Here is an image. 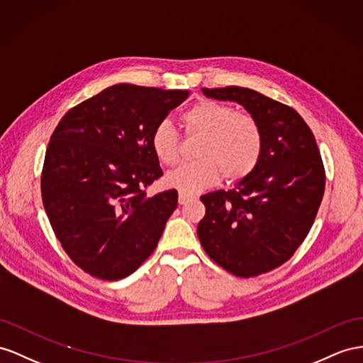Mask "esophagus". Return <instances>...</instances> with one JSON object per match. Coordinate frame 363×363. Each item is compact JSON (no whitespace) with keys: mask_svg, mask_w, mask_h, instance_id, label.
Wrapping results in <instances>:
<instances>
[{"mask_svg":"<svg viewBox=\"0 0 363 363\" xmlns=\"http://www.w3.org/2000/svg\"><path fill=\"white\" fill-rule=\"evenodd\" d=\"M193 199H196V198L191 196V194L179 191V199H178V201H179L181 206H184V203H187V202H190V201H193Z\"/></svg>","mask_w":363,"mask_h":363,"instance_id":"34e87169","label":"esophagus"}]
</instances>
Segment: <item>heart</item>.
<instances>
[{
  "label": "heart",
  "mask_w": 363,
  "mask_h": 363,
  "mask_svg": "<svg viewBox=\"0 0 363 363\" xmlns=\"http://www.w3.org/2000/svg\"><path fill=\"white\" fill-rule=\"evenodd\" d=\"M187 136H202L196 162L169 173L167 184L182 193L194 194L215 185L222 176L238 182L252 174L261 161L264 133L257 119L228 104L201 101L181 118ZM152 150L164 165H176L181 157V136L170 121L157 123L150 138Z\"/></svg>",
  "instance_id": "b5f03b06"
}]
</instances>
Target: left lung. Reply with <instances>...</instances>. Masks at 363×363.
Returning <instances> with one entry per match:
<instances>
[{"label": "left lung", "mask_w": 363, "mask_h": 363, "mask_svg": "<svg viewBox=\"0 0 363 363\" xmlns=\"http://www.w3.org/2000/svg\"><path fill=\"white\" fill-rule=\"evenodd\" d=\"M236 101L264 133L261 161L233 190L201 196L206 216L198 238L211 261L239 277L281 267L310 233L325 191V169L314 135L290 106L252 89H202Z\"/></svg>", "instance_id": "1"}]
</instances>
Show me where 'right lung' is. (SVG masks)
<instances>
[{
  "label": "right lung",
  "mask_w": 363,
  "mask_h": 363,
  "mask_svg": "<svg viewBox=\"0 0 363 363\" xmlns=\"http://www.w3.org/2000/svg\"><path fill=\"white\" fill-rule=\"evenodd\" d=\"M189 90L116 84L62 116L45 150L44 210L82 272L119 281L136 272L178 207V191L147 196L162 176L150 138Z\"/></svg>",
  "instance_id": "right-lung-1"
}]
</instances>
